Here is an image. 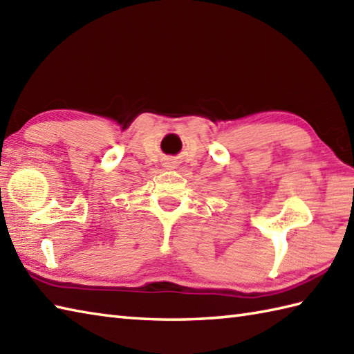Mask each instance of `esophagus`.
Listing matches in <instances>:
<instances>
[{
    "instance_id": "34e87169",
    "label": "esophagus",
    "mask_w": 354,
    "mask_h": 354,
    "mask_svg": "<svg viewBox=\"0 0 354 354\" xmlns=\"http://www.w3.org/2000/svg\"><path fill=\"white\" fill-rule=\"evenodd\" d=\"M164 167L169 169V170H173V169L178 167V162L173 160V158H167V160L164 161Z\"/></svg>"
}]
</instances>
